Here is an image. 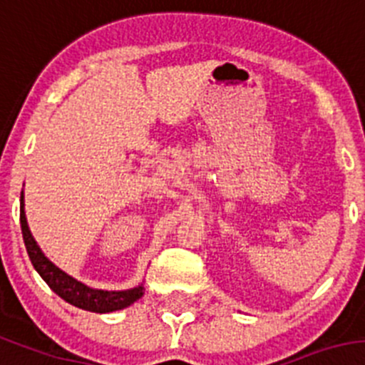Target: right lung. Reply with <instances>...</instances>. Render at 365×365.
<instances>
[{"label": "right lung", "instance_id": "right-lung-1", "mask_svg": "<svg viewBox=\"0 0 365 365\" xmlns=\"http://www.w3.org/2000/svg\"><path fill=\"white\" fill-rule=\"evenodd\" d=\"M19 220H21L23 240H25L26 253H29L32 266L36 267V272L39 273V277L48 284L50 289L56 295L61 297L63 300L72 304V306L92 313H112L132 306L145 293V286L143 284H139L135 287H130V289H121V292L96 289V287H90L86 284H83L81 280L73 279L72 275L63 272L61 267L56 266L43 253V250L39 248V244L36 242L34 235L30 232L25 215V197H23V192L21 206H19Z\"/></svg>", "mask_w": 365, "mask_h": 365}]
</instances>
